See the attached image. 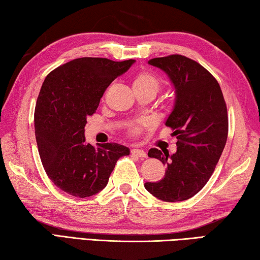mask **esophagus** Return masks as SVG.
Returning a JSON list of instances; mask_svg holds the SVG:
<instances>
[{"label":"esophagus","mask_w":260,"mask_h":260,"mask_svg":"<svg viewBox=\"0 0 260 260\" xmlns=\"http://www.w3.org/2000/svg\"><path fill=\"white\" fill-rule=\"evenodd\" d=\"M131 153L134 154V155L138 156V157H146L147 154L145 151H143V149H139V148H134L133 151H131Z\"/></svg>","instance_id":"obj_1"}]
</instances>
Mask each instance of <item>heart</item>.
Returning a JSON list of instances; mask_svg holds the SVG:
<instances>
[{"label": "heart", "mask_w": 260, "mask_h": 260, "mask_svg": "<svg viewBox=\"0 0 260 260\" xmlns=\"http://www.w3.org/2000/svg\"><path fill=\"white\" fill-rule=\"evenodd\" d=\"M133 88L134 90H151L154 93H156L161 88V81L155 74H153L152 72L140 71L134 76Z\"/></svg>", "instance_id": "1"}]
</instances>
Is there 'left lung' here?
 <instances>
[{
	"mask_svg": "<svg viewBox=\"0 0 260 260\" xmlns=\"http://www.w3.org/2000/svg\"><path fill=\"white\" fill-rule=\"evenodd\" d=\"M148 63L165 72L175 88L174 108L166 125L175 130L177 152L169 155L149 149L148 156L167 169L162 180L144 186L162 201H185L204 187L224 151L229 133L224 95L215 77L187 57L172 54Z\"/></svg>",
	"mask_w": 260,
	"mask_h": 260,
	"instance_id": "obj_1",
	"label": "left lung"
}]
</instances>
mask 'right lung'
Returning <instances> with one entry per match:
<instances>
[{"instance_id":"1","label":"right lung","mask_w":260,"mask_h":260,"mask_svg":"<svg viewBox=\"0 0 260 260\" xmlns=\"http://www.w3.org/2000/svg\"><path fill=\"white\" fill-rule=\"evenodd\" d=\"M134 59L77 58L49 73L35 106V137L41 161L52 183L76 198H89L106 187L117 160L130 149L85 142L86 118L95 112L112 82Z\"/></svg>"}]
</instances>
